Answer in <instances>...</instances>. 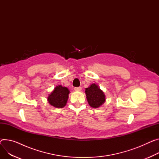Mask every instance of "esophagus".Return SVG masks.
<instances>
[{
    "mask_svg": "<svg viewBox=\"0 0 159 159\" xmlns=\"http://www.w3.org/2000/svg\"><path fill=\"white\" fill-rule=\"evenodd\" d=\"M81 87H75V91H81Z\"/></svg>",
    "mask_w": 159,
    "mask_h": 159,
    "instance_id": "34e87169",
    "label": "esophagus"
}]
</instances>
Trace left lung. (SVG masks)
Here are the masks:
<instances>
[{
    "mask_svg": "<svg viewBox=\"0 0 159 159\" xmlns=\"http://www.w3.org/2000/svg\"><path fill=\"white\" fill-rule=\"evenodd\" d=\"M85 93L89 104L93 108L99 107L106 101L104 92L99 89L98 85L95 83L92 84L89 87L85 89Z\"/></svg>",
    "mask_w": 159,
    "mask_h": 159,
    "instance_id": "obj_1",
    "label": "left lung"
}]
</instances>
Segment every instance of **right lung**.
<instances>
[{"mask_svg": "<svg viewBox=\"0 0 159 159\" xmlns=\"http://www.w3.org/2000/svg\"><path fill=\"white\" fill-rule=\"evenodd\" d=\"M69 92L67 87L58 85L48 95V101L55 107L62 108L67 104Z\"/></svg>", "mask_w": 159, "mask_h": 159, "instance_id": "right-lung-1", "label": "right lung"}]
</instances>
